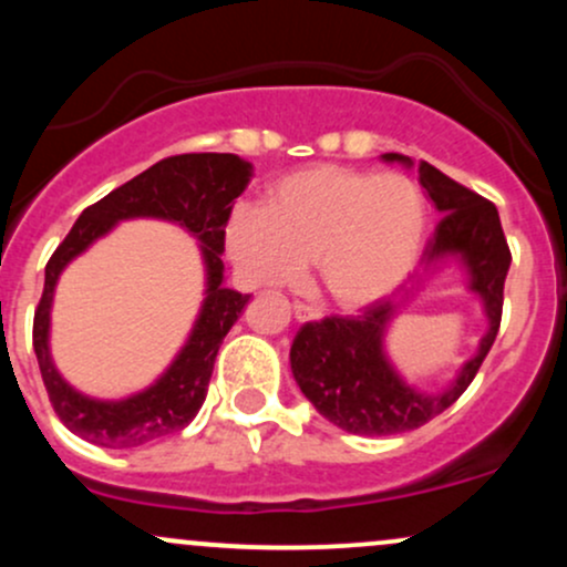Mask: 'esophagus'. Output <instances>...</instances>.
I'll list each match as a JSON object with an SVG mask.
<instances>
[{
    "label": "esophagus",
    "mask_w": 567,
    "mask_h": 567,
    "mask_svg": "<svg viewBox=\"0 0 567 567\" xmlns=\"http://www.w3.org/2000/svg\"><path fill=\"white\" fill-rule=\"evenodd\" d=\"M292 311H296V320L298 322H317V320H322V309H320V306H309V303L298 301L296 306H292Z\"/></svg>",
    "instance_id": "1"
}]
</instances>
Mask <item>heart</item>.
I'll return each instance as SVG.
<instances>
[{
    "instance_id": "b5f03b06",
    "label": "heart",
    "mask_w": 567,
    "mask_h": 567,
    "mask_svg": "<svg viewBox=\"0 0 567 567\" xmlns=\"http://www.w3.org/2000/svg\"><path fill=\"white\" fill-rule=\"evenodd\" d=\"M426 202L405 175L317 165L275 184L269 210L243 205L226 250L250 288H279L315 261L343 309H362L405 282L421 256Z\"/></svg>"
}]
</instances>
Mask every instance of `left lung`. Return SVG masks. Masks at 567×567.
I'll use <instances>...</instances> for the list:
<instances>
[{"instance_id":"8db88e82","label":"left lung","mask_w":567,"mask_h":567,"mask_svg":"<svg viewBox=\"0 0 567 567\" xmlns=\"http://www.w3.org/2000/svg\"><path fill=\"white\" fill-rule=\"evenodd\" d=\"M383 162L413 167L405 154H381ZM419 181L440 213V224L424 250V271L400 298H383L360 317H324L306 322L290 347L292 379L320 415L349 434L386 437L424 426L466 392L496 341L504 306V282L512 252L493 202L455 184L429 162H419ZM465 271V284L478 296L488 322L475 357L437 393L408 384L385 351L388 324L405 302L445 265Z\"/></svg>"}]
</instances>
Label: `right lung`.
Instances as JSON below:
<instances>
[{
  "label": "right lung",
  "mask_w": 567,
  "mask_h": 567,
  "mask_svg": "<svg viewBox=\"0 0 567 567\" xmlns=\"http://www.w3.org/2000/svg\"><path fill=\"white\" fill-rule=\"evenodd\" d=\"M250 178L252 165L237 154L167 157L90 205L58 245L44 269L42 301L34 315V351L58 419L76 437L101 447H138L181 432L199 413L220 343L250 301V296L224 288L220 261L226 220ZM135 217L167 219L198 239L206 266V298L187 343L157 382L122 401H97L56 373L49 351V311L62 269L116 223Z\"/></svg>",
  "instance_id": "obj_1"
}]
</instances>
